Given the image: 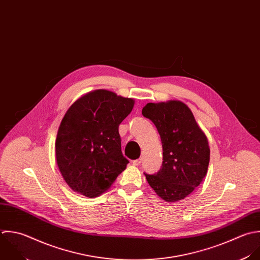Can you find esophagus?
<instances>
[{
    "mask_svg": "<svg viewBox=\"0 0 260 260\" xmlns=\"http://www.w3.org/2000/svg\"><path fill=\"white\" fill-rule=\"evenodd\" d=\"M141 162H142V159L139 158V159H137V160H134V161H133V164H134L135 166H139V165L141 164Z\"/></svg>",
    "mask_w": 260,
    "mask_h": 260,
    "instance_id": "esophagus-1",
    "label": "esophagus"
}]
</instances>
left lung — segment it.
Masks as SVG:
<instances>
[{
    "instance_id": "8db88e82",
    "label": "left lung",
    "mask_w": 260,
    "mask_h": 260,
    "mask_svg": "<svg viewBox=\"0 0 260 260\" xmlns=\"http://www.w3.org/2000/svg\"><path fill=\"white\" fill-rule=\"evenodd\" d=\"M142 113L156 125L163 147L160 170L154 174L145 173L148 183L166 202L183 200L207 174L208 139L191 110L181 101L148 103Z\"/></svg>"
}]
</instances>
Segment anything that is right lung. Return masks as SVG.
I'll list each match as a JSON object with an SVG mask.
<instances>
[{"label":"right lung","instance_id":"right-lung-1","mask_svg":"<svg viewBox=\"0 0 260 260\" xmlns=\"http://www.w3.org/2000/svg\"><path fill=\"white\" fill-rule=\"evenodd\" d=\"M135 101L107 90H96L77 100L58 127L55 156L58 169L74 190L98 197L125 169L118 126Z\"/></svg>","mask_w":260,"mask_h":260}]
</instances>
